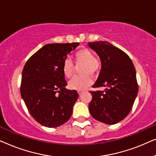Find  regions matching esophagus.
Listing matches in <instances>:
<instances>
[{
    "instance_id": "1",
    "label": "esophagus",
    "mask_w": 156,
    "mask_h": 156,
    "mask_svg": "<svg viewBox=\"0 0 156 156\" xmlns=\"http://www.w3.org/2000/svg\"><path fill=\"white\" fill-rule=\"evenodd\" d=\"M82 93H83L82 91H78V94H80V96L82 95Z\"/></svg>"
}]
</instances>
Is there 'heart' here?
Returning <instances> with one entry per match:
<instances>
[{
	"instance_id": "obj_1",
	"label": "heart",
	"mask_w": 156,
	"mask_h": 156,
	"mask_svg": "<svg viewBox=\"0 0 156 156\" xmlns=\"http://www.w3.org/2000/svg\"><path fill=\"white\" fill-rule=\"evenodd\" d=\"M76 63H83L81 69L82 75L76 76L69 82V87L74 90L83 91L92 84L93 80L89 74L94 75L101 68V62L96 58L94 53L87 48L76 51L74 55ZM74 65L69 59H66L62 64V72L66 78H71L74 74Z\"/></svg>"
}]
</instances>
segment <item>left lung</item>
Returning <instances> with one entry per match:
<instances>
[{
  "mask_svg": "<svg viewBox=\"0 0 156 156\" xmlns=\"http://www.w3.org/2000/svg\"><path fill=\"white\" fill-rule=\"evenodd\" d=\"M101 59V68L93 87H105L104 91H90L89 104L94 119L115 124L128 116L137 96L138 87L131 59L120 49L106 41L89 42Z\"/></svg>",
  "mask_w": 156,
  "mask_h": 156,
  "instance_id": "8db88e82",
  "label": "left lung"
}]
</instances>
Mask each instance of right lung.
Instances as JSON below:
<instances>
[{
    "instance_id": "right-lung-1",
    "label": "right lung",
    "mask_w": 156,
    "mask_h": 156,
    "mask_svg": "<svg viewBox=\"0 0 156 156\" xmlns=\"http://www.w3.org/2000/svg\"><path fill=\"white\" fill-rule=\"evenodd\" d=\"M79 45V42L48 44L32 55L24 66L21 97L31 116L44 126H59L72 116L79 94L76 90L65 88L67 83L62 64Z\"/></svg>"
}]
</instances>
